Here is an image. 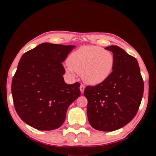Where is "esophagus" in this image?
I'll return each instance as SVG.
<instances>
[{
  "mask_svg": "<svg viewBox=\"0 0 156 156\" xmlns=\"http://www.w3.org/2000/svg\"><path fill=\"white\" fill-rule=\"evenodd\" d=\"M84 88H85V87H84V85H83V84H80V91H81V93H82V94H83V92H84Z\"/></svg>",
  "mask_w": 156,
  "mask_h": 156,
  "instance_id": "obj_1",
  "label": "esophagus"
}]
</instances>
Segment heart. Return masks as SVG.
<instances>
[{"mask_svg": "<svg viewBox=\"0 0 156 156\" xmlns=\"http://www.w3.org/2000/svg\"><path fill=\"white\" fill-rule=\"evenodd\" d=\"M66 70L73 74L81 73L84 83L97 85L109 78L114 67L115 58L111 51L98 46H83L69 55Z\"/></svg>", "mask_w": 156, "mask_h": 156, "instance_id": "b5f03b06", "label": "heart"}]
</instances>
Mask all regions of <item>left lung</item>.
Instances as JSON below:
<instances>
[{"instance_id":"8db88e82","label":"left lung","mask_w":156,"mask_h":156,"mask_svg":"<svg viewBox=\"0 0 156 156\" xmlns=\"http://www.w3.org/2000/svg\"><path fill=\"white\" fill-rule=\"evenodd\" d=\"M115 58L109 78L96 86L86 87L87 112L92 127L113 131L123 127L135 117L143 96L144 82L138 60L120 47L112 45Z\"/></svg>"}]
</instances>
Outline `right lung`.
I'll return each instance as SVG.
<instances>
[{
  "instance_id": "right-lung-1",
  "label": "right lung",
  "mask_w": 156,
  "mask_h": 156,
  "mask_svg": "<svg viewBox=\"0 0 156 156\" xmlns=\"http://www.w3.org/2000/svg\"><path fill=\"white\" fill-rule=\"evenodd\" d=\"M73 45L44 43L23 55L12 79V94L18 115L38 130L59 128L69 105L80 96L79 83L67 84L62 62Z\"/></svg>"
}]
</instances>
